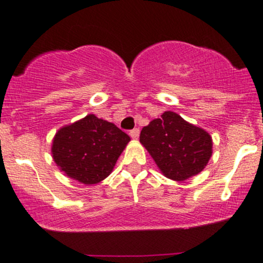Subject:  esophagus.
Here are the masks:
<instances>
[{"instance_id":"34e87169","label":"esophagus","mask_w":263,"mask_h":263,"mask_svg":"<svg viewBox=\"0 0 263 263\" xmlns=\"http://www.w3.org/2000/svg\"><path fill=\"white\" fill-rule=\"evenodd\" d=\"M129 136H131V137L134 138V140H137L138 136H140V129L134 128V129H132V131H129Z\"/></svg>"}]
</instances>
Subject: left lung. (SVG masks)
<instances>
[{
  "instance_id": "8db88e82",
  "label": "left lung",
  "mask_w": 263,
  "mask_h": 263,
  "mask_svg": "<svg viewBox=\"0 0 263 263\" xmlns=\"http://www.w3.org/2000/svg\"><path fill=\"white\" fill-rule=\"evenodd\" d=\"M140 142L164 177L183 182L200 173L213 155V138L173 111L142 128Z\"/></svg>"
}]
</instances>
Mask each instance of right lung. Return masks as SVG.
Wrapping results in <instances>:
<instances>
[{"mask_svg":"<svg viewBox=\"0 0 263 263\" xmlns=\"http://www.w3.org/2000/svg\"><path fill=\"white\" fill-rule=\"evenodd\" d=\"M129 141V136L112 122L89 114L60 127L50 152L64 176L93 185L110 176Z\"/></svg>","mask_w":263,"mask_h":263,"instance_id":"right-lung-1","label":"right lung"}]
</instances>
